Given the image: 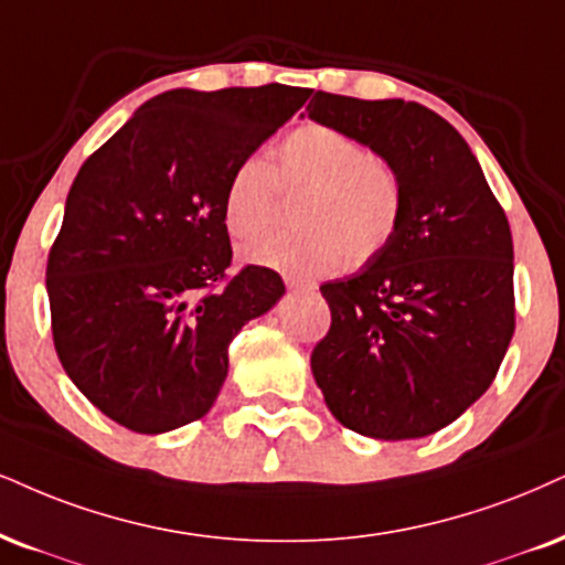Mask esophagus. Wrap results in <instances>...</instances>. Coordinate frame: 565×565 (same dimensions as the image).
Masks as SVG:
<instances>
[{"instance_id":"1","label":"esophagus","mask_w":565,"mask_h":565,"mask_svg":"<svg viewBox=\"0 0 565 565\" xmlns=\"http://www.w3.org/2000/svg\"><path fill=\"white\" fill-rule=\"evenodd\" d=\"M285 285H288V290H306V285L296 277H285Z\"/></svg>"}]
</instances>
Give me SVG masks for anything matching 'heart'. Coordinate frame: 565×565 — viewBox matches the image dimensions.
<instances>
[{"label": "heart", "mask_w": 565, "mask_h": 565, "mask_svg": "<svg viewBox=\"0 0 565 565\" xmlns=\"http://www.w3.org/2000/svg\"><path fill=\"white\" fill-rule=\"evenodd\" d=\"M303 193L294 233L248 241L243 259L298 277H317L343 264L380 256L401 227L403 185L387 162L369 154L359 138L309 122L282 138L275 164L246 157L225 185L222 214L227 233L246 241L275 220L277 193Z\"/></svg>", "instance_id": "heart-1"}]
</instances>
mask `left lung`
I'll return each instance as SVG.
<instances>
[{
    "mask_svg": "<svg viewBox=\"0 0 565 565\" xmlns=\"http://www.w3.org/2000/svg\"><path fill=\"white\" fill-rule=\"evenodd\" d=\"M306 117L359 138L403 185L393 243L319 288L332 324L311 372L343 427L374 440L427 437L482 398L513 338L505 212L469 143L422 104L317 90Z\"/></svg>",
    "mask_w": 565,
    "mask_h": 565,
    "instance_id": "obj_1",
    "label": "left lung"
}]
</instances>
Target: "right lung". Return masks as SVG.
<instances>
[{"mask_svg":"<svg viewBox=\"0 0 565 565\" xmlns=\"http://www.w3.org/2000/svg\"><path fill=\"white\" fill-rule=\"evenodd\" d=\"M309 88H175L149 99L73 180L49 250L52 335L67 377L141 435L201 419L227 377L230 340L280 301L277 271L227 277L230 172Z\"/></svg>","mask_w":565,"mask_h":565,"instance_id":"1","label":"right lung"}]
</instances>
